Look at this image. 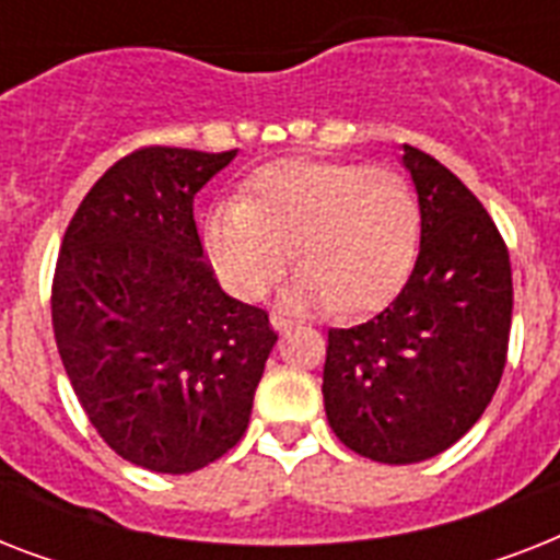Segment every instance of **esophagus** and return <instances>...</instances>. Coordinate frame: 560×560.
<instances>
[{
    "label": "esophagus",
    "mask_w": 560,
    "mask_h": 560,
    "mask_svg": "<svg viewBox=\"0 0 560 560\" xmlns=\"http://www.w3.org/2000/svg\"><path fill=\"white\" fill-rule=\"evenodd\" d=\"M270 323H272V328H276V331H279V334L288 331L290 325H293V323H290V319H284V316H272Z\"/></svg>",
    "instance_id": "1"
}]
</instances>
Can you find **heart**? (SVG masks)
Masks as SVG:
<instances>
[{
	"label": "heart",
	"instance_id": "b5f03b06",
	"mask_svg": "<svg viewBox=\"0 0 560 560\" xmlns=\"http://www.w3.org/2000/svg\"><path fill=\"white\" fill-rule=\"evenodd\" d=\"M418 241V202L389 168L349 162H279L258 171L237 206L206 220V253L241 299H261L284 276L296 246L302 264L284 290L290 311L372 307L407 276Z\"/></svg>",
	"mask_w": 560,
	"mask_h": 560
}]
</instances>
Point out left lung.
Segmentation results:
<instances>
[{"label": "left lung", "instance_id": "8db88e82", "mask_svg": "<svg viewBox=\"0 0 560 560\" xmlns=\"http://www.w3.org/2000/svg\"><path fill=\"white\" fill-rule=\"evenodd\" d=\"M421 246L386 311L331 328L325 416L346 447L383 465L456 444L494 398L512 331V264L494 220L456 174L400 144Z\"/></svg>", "mask_w": 560, "mask_h": 560}]
</instances>
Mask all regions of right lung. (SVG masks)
Masks as SVG:
<instances>
[{"mask_svg":"<svg viewBox=\"0 0 560 560\" xmlns=\"http://www.w3.org/2000/svg\"><path fill=\"white\" fill-rule=\"evenodd\" d=\"M237 151L144 148L90 188L66 229L51 325L101 439L139 468L191 474L246 433L276 331L220 290L194 197Z\"/></svg>","mask_w":560,"mask_h":560,"instance_id":"add662e5","label":"right lung"}]
</instances>
